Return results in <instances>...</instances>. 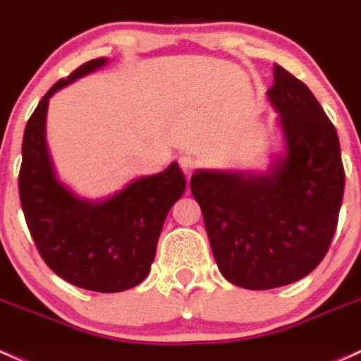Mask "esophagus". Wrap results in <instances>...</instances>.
Instances as JSON below:
<instances>
[{"label": "esophagus", "mask_w": 361, "mask_h": 361, "mask_svg": "<svg viewBox=\"0 0 361 361\" xmlns=\"http://www.w3.org/2000/svg\"><path fill=\"white\" fill-rule=\"evenodd\" d=\"M178 162H180L181 171L187 174V178L193 173V169L197 168V161L193 159V157L190 156V154H183V156H180V159H178Z\"/></svg>", "instance_id": "obj_1"}]
</instances>
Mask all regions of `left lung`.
Masks as SVG:
<instances>
[{"mask_svg":"<svg viewBox=\"0 0 361 361\" xmlns=\"http://www.w3.org/2000/svg\"><path fill=\"white\" fill-rule=\"evenodd\" d=\"M267 97L279 113L284 154L265 173L190 178L217 267L245 290H272L322 262L338 226L344 168L338 132L307 85L274 65Z\"/></svg>","mask_w":361,"mask_h":361,"instance_id":"obj_1","label":"left lung"}]
</instances>
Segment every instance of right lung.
Returning a JSON list of instances; mask_svg holds the SVG:
<instances>
[{"mask_svg": "<svg viewBox=\"0 0 361 361\" xmlns=\"http://www.w3.org/2000/svg\"><path fill=\"white\" fill-rule=\"evenodd\" d=\"M106 63L108 58L90 59L41 99L23 132L18 192L47 267L73 286L118 293L149 276L166 216L185 192V176L171 162L162 173L137 178L102 200L80 199L58 180L46 142L49 99Z\"/></svg>", "mask_w": 361, "mask_h": 361, "instance_id": "1", "label": "right lung"}]
</instances>
